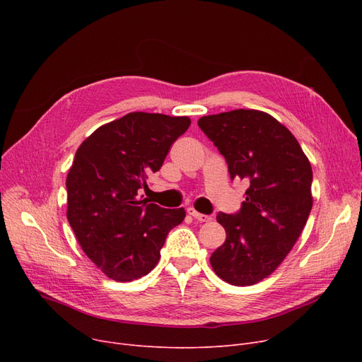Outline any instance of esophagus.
Instances as JSON below:
<instances>
[{
  "instance_id": "esophagus-1",
  "label": "esophagus",
  "mask_w": 362,
  "mask_h": 362,
  "mask_svg": "<svg viewBox=\"0 0 362 362\" xmlns=\"http://www.w3.org/2000/svg\"><path fill=\"white\" fill-rule=\"evenodd\" d=\"M187 214L192 216V217L197 218L198 221H210V220H211V216L201 214V213H198L197 210H194V208H187Z\"/></svg>"
}]
</instances>
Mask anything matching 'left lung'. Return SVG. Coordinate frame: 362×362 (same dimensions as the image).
<instances>
[{
    "label": "left lung",
    "instance_id": "1",
    "mask_svg": "<svg viewBox=\"0 0 362 362\" xmlns=\"http://www.w3.org/2000/svg\"><path fill=\"white\" fill-rule=\"evenodd\" d=\"M198 126L220 151L230 179L250 187L235 214L218 213L226 240L210 261L235 286L270 276L293 248L313 208V168L292 133L270 114L233 110L204 116Z\"/></svg>",
    "mask_w": 362,
    "mask_h": 362
}]
</instances>
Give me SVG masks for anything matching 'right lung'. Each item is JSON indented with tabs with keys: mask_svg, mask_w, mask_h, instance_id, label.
I'll use <instances>...</instances> for the list:
<instances>
[{
	"mask_svg": "<svg viewBox=\"0 0 362 362\" xmlns=\"http://www.w3.org/2000/svg\"><path fill=\"white\" fill-rule=\"evenodd\" d=\"M189 126V117L129 112L98 127L76 151L66 180L67 220L83 252L110 279L148 274L168 232L183 221V208L167 210L138 194Z\"/></svg>",
	"mask_w": 362,
	"mask_h": 362,
	"instance_id": "1",
	"label": "right lung"
}]
</instances>
